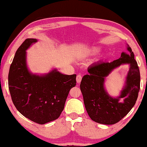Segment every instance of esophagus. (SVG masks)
<instances>
[{"mask_svg": "<svg viewBox=\"0 0 147 147\" xmlns=\"http://www.w3.org/2000/svg\"><path fill=\"white\" fill-rule=\"evenodd\" d=\"M82 77L81 75H77L76 76V82L77 83H80V82L82 80Z\"/></svg>", "mask_w": 147, "mask_h": 147, "instance_id": "obj_1", "label": "esophagus"}]
</instances>
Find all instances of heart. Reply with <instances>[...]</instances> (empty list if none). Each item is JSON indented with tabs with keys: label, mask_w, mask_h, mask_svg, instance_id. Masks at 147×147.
<instances>
[{
	"label": "heart",
	"mask_w": 147,
	"mask_h": 147,
	"mask_svg": "<svg viewBox=\"0 0 147 147\" xmlns=\"http://www.w3.org/2000/svg\"><path fill=\"white\" fill-rule=\"evenodd\" d=\"M100 51V49L97 47H93L91 48L89 51L87 53L86 56H89V55H93V54H95L96 53H98V52Z\"/></svg>",
	"instance_id": "obj_1"
}]
</instances>
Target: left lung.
<instances>
[{
    "mask_svg": "<svg viewBox=\"0 0 147 147\" xmlns=\"http://www.w3.org/2000/svg\"><path fill=\"white\" fill-rule=\"evenodd\" d=\"M127 45L130 54L122 53L120 58L110 63L93 64L88 69L89 74L82 79L80 86L84 105L89 116L96 123L103 124L118 123L135 105L140 89V72L134 53ZM123 64H129L130 69L120 95L114 98L105 91L104 82L113 69Z\"/></svg>",
    "mask_w": 147,
    "mask_h": 147,
    "instance_id": "8db88e82",
    "label": "left lung"
}]
</instances>
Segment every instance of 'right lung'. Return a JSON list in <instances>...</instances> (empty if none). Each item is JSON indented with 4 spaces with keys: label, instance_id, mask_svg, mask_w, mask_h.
<instances>
[{
    "label": "right lung",
    "instance_id": "right-lung-1",
    "mask_svg": "<svg viewBox=\"0 0 147 147\" xmlns=\"http://www.w3.org/2000/svg\"><path fill=\"white\" fill-rule=\"evenodd\" d=\"M36 39L28 38L19 47L9 67L8 87L11 100L22 115L44 124L58 119L69 91L76 86V74L67 75L53 69L37 75L28 71L26 51Z\"/></svg>",
    "mask_w": 147,
    "mask_h": 147
}]
</instances>
